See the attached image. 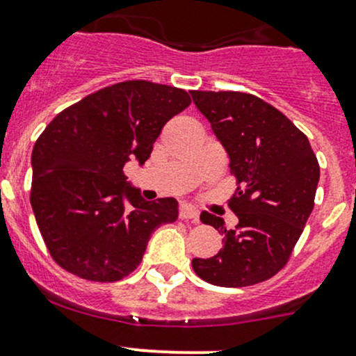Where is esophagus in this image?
<instances>
[{"label":"esophagus","instance_id":"34e87169","mask_svg":"<svg viewBox=\"0 0 356 356\" xmlns=\"http://www.w3.org/2000/svg\"><path fill=\"white\" fill-rule=\"evenodd\" d=\"M179 219L192 220V222L197 224L198 222V212L195 209L188 207V205H185V207L179 209Z\"/></svg>","mask_w":356,"mask_h":356}]
</instances>
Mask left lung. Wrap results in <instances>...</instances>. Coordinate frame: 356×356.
Instances as JSON below:
<instances>
[{"label":"left lung","mask_w":356,"mask_h":356,"mask_svg":"<svg viewBox=\"0 0 356 356\" xmlns=\"http://www.w3.org/2000/svg\"><path fill=\"white\" fill-rule=\"evenodd\" d=\"M195 106L210 122L227 152L238 188L229 207L234 229L224 219L200 213L224 236V246L207 259L193 258L202 280L219 286L265 282L289 261L314 209L319 163L309 139L270 103L239 91H192Z\"/></svg>","instance_id":"8db88e82"}]
</instances>
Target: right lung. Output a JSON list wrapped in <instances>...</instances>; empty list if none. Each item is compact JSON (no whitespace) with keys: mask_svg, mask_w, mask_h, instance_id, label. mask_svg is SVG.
<instances>
[{"mask_svg":"<svg viewBox=\"0 0 356 356\" xmlns=\"http://www.w3.org/2000/svg\"><path fill=\"white\" fill-rule=\"evenodd\" d=\"M190 103L185 90L134 79L88 95L45 127L32 151L30 204L57 265L85 280H122L154 229L178 219L175 198L144 200L124 166H143Z\"/></svg>","mask_w":356,"mask_h":356,"instance_id":"right-lung-1","label":"right lung"}]
</instances>
